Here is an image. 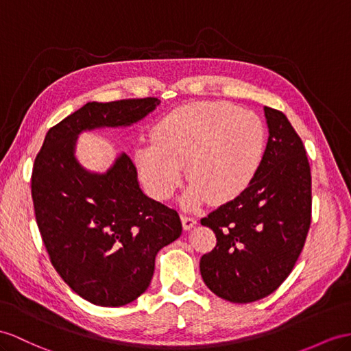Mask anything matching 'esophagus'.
Listing matches in <instances>:
<instances>
[{"instance_id":"34e87169","label":"esophagus","mask_w":351,"mask_h":351,"mask_svg":"<svg viewBox=\"0 0 351 351\" xmlns=\"http://www.w3.org/2000/svg\"><path fill=\"white\" fill-rule=\"evenodd\" d=\"M181 219H182V227H184V230H191L193 227H195V223H197V219H195V218L186 217V215H182Z\"/></svg>"}]
</instances>
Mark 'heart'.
I'll use <instances>...</instances> for the list:
<instances>
[{
  "mask_svg": "<svg viewBox=\"0 0 351 351\" xmlns=\"http://www.w3.org/2000/svg\"><path fill=\"white\" fill-rule=\"evenodd\" d=\"M267 133L259 117L228 102H195L165 115L152 142L134 151V165L145 190L167 200L182 182L186 210L234 200L252 184L265 151Z\"/></svg>",
  "mask_w": 351,
  "mask_h": 351,
  "instance_id": "b5f03b06",
  "label": "heart"
}]
</instances>
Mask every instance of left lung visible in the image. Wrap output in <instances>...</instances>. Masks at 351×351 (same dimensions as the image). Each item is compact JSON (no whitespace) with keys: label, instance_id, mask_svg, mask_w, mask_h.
<instances>
[{"label":"left lung","instance_id":"8db88e82","mask_svg":"<svg viewBox=\"0 0 351 351\" xmlns=\"http://www.w3.org/2000/svg\"><path fill=\"white\" fill-rule=\"evenodd\" d=\"M268 142L245 193L202 219L217 246L200 259L206 286L230 302L273 293L298 259L311 222V173L301 138L286 115L264 106Z\"/></svg>","mask_w":351,"mask_h":351}]
</instances>
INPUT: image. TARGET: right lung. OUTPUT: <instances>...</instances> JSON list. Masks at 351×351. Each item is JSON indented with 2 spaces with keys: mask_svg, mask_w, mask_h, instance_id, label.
Here are the masks:
<instances>
[{
  "mask_svg": "<svg viewBox=\"0 0 351 351\" xmlns=\"http://www.w3.org/2000/svg\"><path fill=\"white\" fill-rule=\"evenodd\" d=\"M157 97L87 102L51 128L32 169V202L50 261L88 302L121 307L148 289L161 247L182 232L176 210L143 194L121 152L104 173L75 156L80 133L129 128L156 110Z\"/></svg>",
  "mask_w": 351,
  "mask_h": 351,
  "instance_id": "right-lung-1",
  "label": "right lung"
}]
</instances>
